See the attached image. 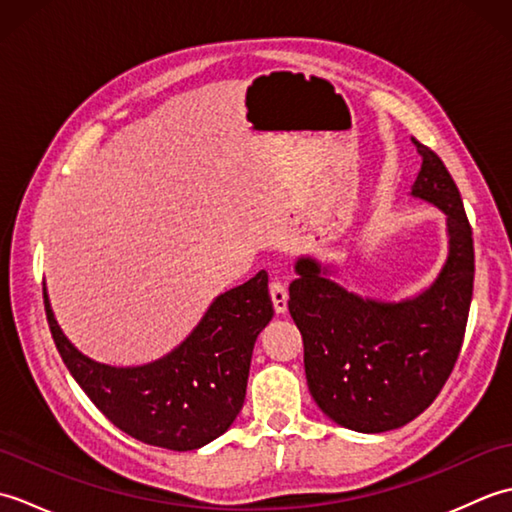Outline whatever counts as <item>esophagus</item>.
<instances>
[{
  "mask_svg": "<svg viewBox=\"0 0 512 512\" xmlns=\"http://www.w3.org/2000/svg\"><path fill=\"white\" fill-rule=\"evenodd\" d=\"M270 297H273V306L277 312L288 310V288L281 281H270Z\"/></svg>",
  "mask_w": 512,
  "mask_h": 512,
  "instance_id": "34e87169",
  "label": "esophagus"
}]
</instances>
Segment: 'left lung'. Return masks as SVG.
I'll use <instances>...</instances> for the list:
<instances>
[{"instance_id": "8db88e82", "label": "left lung", "mask_w": 512, "mask_h": 512, "mask_svg": "<svg viewBox=\"0 0 512 512\" xmlns=\"http://www.w3.org/2000/svg\"><path fill=\"white\" fill-rule=\"evenodd\" d=\"M422 167L411 193L447 213L449 259L420 297L372 301L299 259L288 310L303 336L314 402L341 427L383 433L411 422L438 398L458 361L473 297V228L462 195L436 151L411 138Z\"/></svg>"}]
</instances>
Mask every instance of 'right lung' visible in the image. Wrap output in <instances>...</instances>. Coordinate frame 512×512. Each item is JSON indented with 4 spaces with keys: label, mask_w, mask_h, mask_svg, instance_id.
I'll list each match as a JSON object with an SVG mask.
<instances>
[{
    "label": "right lung",
    "mask_w": 512,
    "mask_h": 512,
    "mask_svg": "<svg viewBox=\"0 0 512 512\" xmlns=\"http://www.w3.org/2000/svg\"><path fill=\"white\" fill-rule=\"evenodd\" d=\"M43 306L54 345L76 383L103 416L140 442L171 451L200 449L220 438L246 398L250 356L273 319L268 273L213 301L178 350L143 367H110L76 352Z\"/></svg>",
    "instance_id": "1"
}]
</instances>
